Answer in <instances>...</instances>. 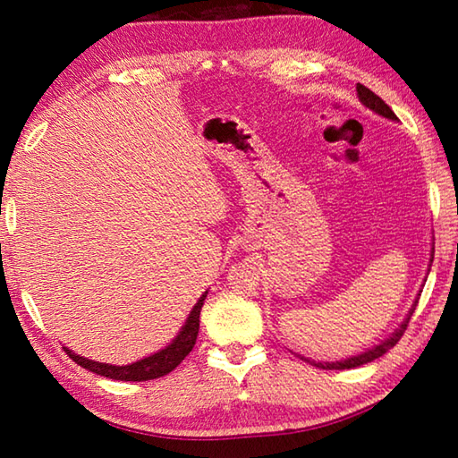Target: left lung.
<instances>
[{
  "mask_svg": "<svg viewBox=\"0 0 458 458\" xmlns=\"http://www.w3.org/2000/svg\"><path fill=\"white\" fill-rule=\"evenodd\" d=\"M358 97H360L361 103L366 105L368 108H371V111H374V113L382 114V117H386V119L398 121V117H396V114H394L392 108L387 106V105L384 103V100L376 95V92H371L369 89L363 87V84H358ZM432 259H434V257H432ZM432 259H430V262H432ZM416 303H418V301H414L412 309H410L408 317H406L404 321H402L400 327H398L396 331H394L392 335L387 337L386 341H382V344L376 345V347H371V350L363 352V353H360V355H352V358L341 360V361H311V360H307V358H303V360H305V361H311L315 368H323V369H352V368L363 366V363H369V361H374V360H377V358H382V355H384L387 350H392V347L396 345L398 341H400V337L404 335L410 317H412L414 309H416Z\"/></svg>",
  "mask_w": 458,
  "mask_h": 458,
  "instance_id": "8db88e82",
  "label": "left lung"
}]
</instances>
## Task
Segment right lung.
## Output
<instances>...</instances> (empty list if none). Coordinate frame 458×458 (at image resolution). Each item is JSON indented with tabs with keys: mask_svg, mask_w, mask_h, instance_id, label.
I'll list each match as a JSON object with an SVG mask.
<instances>
[{
	"mask_svg": "<svg viewBox=\"0 0 458 458\" xmlns=\"http://www.w3.org/2000/svg\"><path fill=\"white\" fill-rule=\"evenodd\" d=\"M206 294L208 291L201 294L198 303L193 305L191 313L188 315V319H185V325L182 327V331L177 333V337L172 341V344L164 347V350H159L157 353L149 355V358L129 363V366H111V363H100V361L81 358V355H76L74 352L68 350V347H64V352L71 355V360L79 363L81 368L95 371L97 376L121 379V382H147V379L167 376L169 371L180 366L185 355H188L193 350V345H196L198 331H199V311H201V305H204Z\"/></svg>",
	"mask_w": 458,
	"mask_h": 458,
	"instance_id": "add662e5",
	"label": "right lung"
}]
</instances>
